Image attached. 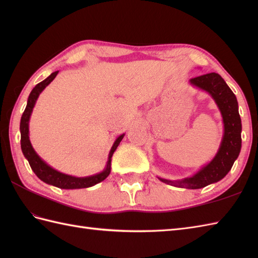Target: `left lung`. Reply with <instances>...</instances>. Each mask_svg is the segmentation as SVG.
I'll use <instances>...</instances> for the list:
<instances>
[{
	"mask_svg": "<svg viewBox=\"0 0 258 258\" xmlns=\"http://www.w3.org/2000/svg\"><path fill=\"white\" fill-rule=\"evenodd\" d=\"M189 83L207 92L220 109L223 117L224 134L220 149L213 160L203 166L193 176L178 180L160 178L162 182L180 188L197 189L216 183L226 176L234 162L237 160L242 147V120L238 113V103L226 82L217 73H208L190 79Z\"/></svg>",
	"mask_w": 258,
	"mask_h": 258,
	"instance_id": "left-lung-1",
	"label": "left lung"
}]
</instances>
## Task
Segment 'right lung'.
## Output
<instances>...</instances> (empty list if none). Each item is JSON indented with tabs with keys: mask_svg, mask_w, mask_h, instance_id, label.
<instances>
[{
	"mask_svg": "<svg viewBox=\"0 0 258 258\" xmlns=\"http://www.w3.org/2000/svg\"><path fill=\"white\" fill-rule=\"evenodd\" d=\"M57 73L58 71L52 73L50 76H47L44 81H42L37 85H35L34 89H33L32 92L30 93L29 98H27L26 107L24 109V113L22 114L21 123H20L21 149H22V152H23L24 157L29 161L32 171L34 172L36 176L41 180H43L44 183L48 185L56 186V187L63 188V189L87 188L102 182V180L105 179L109 175V173H111L112 156L114 154L115 150L117 149L120 141L123 140L125 134L119 135L118 138L115 140L112 149L109 151L106 166L101 173L91 175V176H86V177H76V176H72V175H68V174L58 172L56 169L51 167L50 165H47V164L37 155V153L34 151V149H33V146L31 144L30 136H29V122H30L31 114L33 112V107H34L38 96H40L42 91L44 90L54 79H55Z\"/></svg>",
	"mask_w": 258,
	"mask_h": 258,
	"instance_id": "obj_1",
	"label": "right lung"
}]
</instances>
